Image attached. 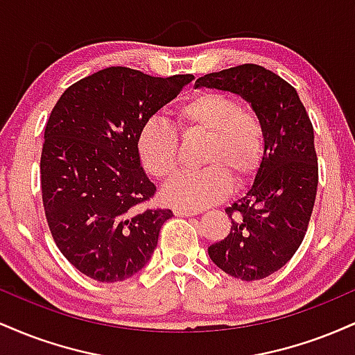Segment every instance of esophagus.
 Instances as JSON below:
<instances>
[{
  "label": "esophagus",
  "mask_w": 355,
  "mask_h": 355,
  "mask_svg": "<svg viewBox=\"0 0 355 355\" xmlns=\"http://www.w3.org/2000/svg\"><path fill=\"white\" fill-rule=\"evenodd\" d=\"M173 214L177 215V217H191V215H197L198 211L197 210H187V209H175Z\"/></svg>",
  "instance_id": "1"
}]
</instances>
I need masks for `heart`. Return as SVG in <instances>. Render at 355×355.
Masks as SVG:
<instances>
[{
    "instance_id": "obj_1",
    "label": "heart",
    "mask_w": 355,
    "mask_h": 355,
    "mask_svg": "<svg viewBox=\"0 0 355 355\" xmlns=\"http://www.w3.org/2000/svg\"><path fill=\"white\" fill-rule=\"evenodd\" d=\"M182 133H205L203 168L178 173L165 185L162 198L175 209L200 210L230 193L234 178L245 183L259 172L266 157V130L252 110L215 89L195 93L175 107ZM137 155L148 175L165 180L178 165V135L168 121L152 116L137 133Z\"/></svg>"
}]
</instances>
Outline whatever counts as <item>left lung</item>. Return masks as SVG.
<instances>
[{"mask_svg": "<svg viewBox=\"0 0 355 355\" xmlns=\"http://www.w3.org/2000/svg\"><path fill=\"white\" fill-rule=\"evenodd\" d=\"M197 87L237 93L266 130V157L254 185L227 207L230 234L209 247L218 268L240 280H260L294 257L315 202L319 165L313 128L295 88L254 63L200 76Z\"/></svg>", "mask_w": 355, "mask_h": 355, "instance_id": "obj_1", "label": "left lung"}]
</instances>
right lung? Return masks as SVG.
Returning <instances> with one entry per match:
<instances>
[{
    "label": "right lung",
    "mask_w": 355,
    "mask_h": 355,
    "mask_svg": "<svg viewBox=\"0 0 355 355\" xmlns=\"http://www.w3.org/2000/svg\"><path fill=\"white\" fill-rule=\"evenodd\" d=\"M193 75L110 67L64 89L44 126L40 160L48 227L64 259L98 282L145 267L168 209H141L157 187L137 155L140 126Z\"/></svg>",
    "instance_id": "obj_1"
}]
</instances>
